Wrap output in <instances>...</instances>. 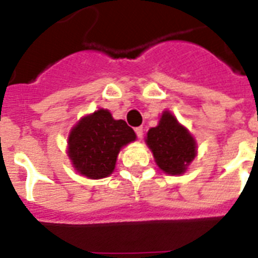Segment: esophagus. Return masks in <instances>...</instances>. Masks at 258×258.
Segmentation results:
<instances>
[{
  "instance_id": "34e87169",
  "label": "esophagus",
  "mask_w": 258,
  "mask_h": 258,
  "mask_svg": "<svg viewBox=\"0 0 258 258\" xmlns=\"http://www.w3.org/2000/svg\"><path fill=\"white\" fill-rule=\"evenodd\" d=\"M135 133H136V135H138V138H139V139H142L143 135H144V130H143V127H136Z\"/></svg>"
}]
</instances>
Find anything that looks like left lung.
<instances>
[{"mask_svg":"<svg viewBox=\"0 0 258 258\" xmlns=\"http://www.w3.org/2000/svg\"><path fill=\"white\" fill-rule=\"evenodd\" d=\"M146 144L157 166L169 176L183 174L198 153L194 136L169 110L162 111L159 124L148 130Z\"/></svg>","mask_w":258,"mask_h":258,"instance_id":"obj_1","label":"left lung"}]
</instances>
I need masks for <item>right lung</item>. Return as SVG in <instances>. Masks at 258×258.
<instances>
[{"instance_id":"obj_1","label":"right lung","mask_w":258,"mask_h":258,"mask_svg":"<svg viewBox=\"0 0 258 258\" xmlns=\"http://www.w3.org/2000/svg\"><path fill=\"white\" fill-rule=\"evenodd\" d=\"M136 140V134L122 119L98 109L82 116L68 136V155L77 173L90 179L109 177L115 169L120 149Z\"/></svg>"}]
</instances>
